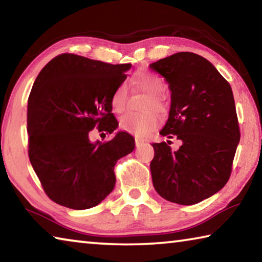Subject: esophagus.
<instances>
[{
    "label": "esophagus",
    "mask_w": 262,
    "mask_h": 262,
    "mask_svg": "<svg viewBox=\"0 0 262 262\" xmlns=\"http://www.w3.org/2000/svg\"><path fill=\"white\" fill-rule=\"evenodd\" d=\"M144 143V140L143 139H140V137H135V145L136 147H140Z\"/></svg>",
    "instance_id": "obj_1"
}]
</instances>
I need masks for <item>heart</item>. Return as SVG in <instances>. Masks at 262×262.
Wrapping results in <instances>:
<instances>
[{
	"label": "heart",
	"mask_w": 262,
	"mask_h": 262,
	"mask_svg": "<svg viewBox=\"0 0 262 262\" xmlns=\"http://www.w3.org/2000/svg\"><path fill=\"white\" fill-rule=\"evenodd\" d=\"M132 83L136 88L141 89L142 91L147 92L149 98L145 104V110L156 108L161 112L165 111V101L161 97L162 92L165 88L164 79L159 75L150 72H140L137 73L132 79ZM128 97V88L125 83L119 84L114 89V91L111 95V107L114 112L120 113L126 107ZM159 115L155 111H147L144 113H134L127 112L120 118L119 127L123 132L130 133L136 136H145L149 133L156 129L159 125Z\"/></svg>",
	"instance_id": "obj_1"
}]
</instances>
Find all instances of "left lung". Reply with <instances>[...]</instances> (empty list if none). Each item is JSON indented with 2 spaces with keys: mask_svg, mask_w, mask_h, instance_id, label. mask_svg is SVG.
I'll return each mask as SVG.
<instances>
[{
  "mask_svg": "<svg viewBox=\"0 0 262 262\" xmlns=\"http://www.w3.org/2000/svg\"><path fill=\"white\" fill-rule=\"evenodd\" d=\"M150 68L171 90L170 113L161 135L181 141L176 151L166 142L152 144L154 187L167 201L195 205L223 188L231 176L241 140L231 86L195 53H176Z\"/></svg>",
  "mask_w": 262,
  "mask_h": 262,
  "instance_id": "8db88e82",
  "label": "left lung"
}]
</instances>
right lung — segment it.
I'll return each instance as SVG.
<instances>
[{
  "instance_id": "right-lung-1",
  "label": "right lung",
  "mask_w": 262,
  "mask_h": 262,
  "mask_svg": "<svg viewBox=\"0 0 262 262\" xmlns=\"http://www.w3.org/2000/svg\"><path fill=\"white\" fill-rule=\"evenodd\" d=\"M130 66L64 53L35 78L28 100L29 158L57 205L89 209L113 190L114 165L134 150V139L119 132L112 140L92 143L90 135L96 126L101 134L117 129L111 95Z\"/></svg>"
}]
</instances>
